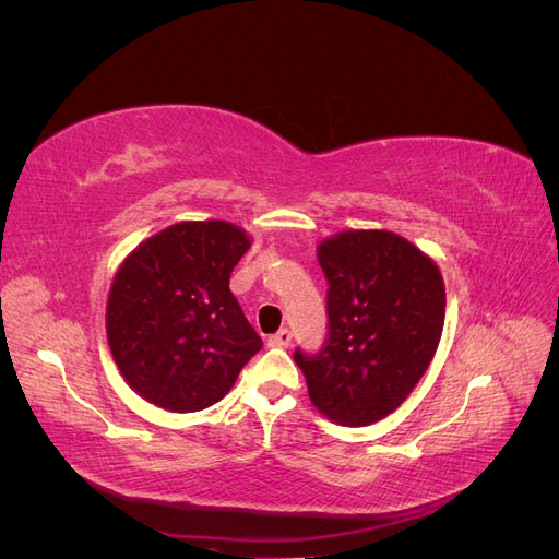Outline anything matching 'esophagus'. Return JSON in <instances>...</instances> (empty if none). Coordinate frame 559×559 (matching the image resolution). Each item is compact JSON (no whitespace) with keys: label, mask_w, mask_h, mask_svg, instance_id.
I'll return each instance as SVG.
<instances>
[{"label":"esophagus","mask_w":559,"mask_h":559,"mask_svg":"<svg viewBox=\"0 0 559 559\" xmlns=\"http://www.w3.org/2000/svg\"><path fill=\"white\" fill-rule=\"evenodd\" d=\"M270 347H289L292 345V331L289 329H280L275 335L267 337Z\"/></svg>","instance_id":"esophagus-1"}]
</instances>
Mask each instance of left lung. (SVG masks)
I'll use <instances>...</instances> for the list:
<instances>
[{
	"instance_id": "obj_1",
	"label": "left lung",
	"mask_w": 559,
	"mask_h": 559,
	"mask_svg": "<svg viewBox=\"0 0 559 559\" xmlns=\"http://www.w3.org/2000/svg\"><path fill=\"white\" fill-rule=\"evenodd\" d=\"M329 280V341L296 352L314 408L343 427L394 413L441 343L445 284L438 263L392 230H343L317 245Z\"/></svg>"
}]
</instances>
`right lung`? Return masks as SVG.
Masks as SVG:
<instances>
[{
	"mask_svg": "<svg viewBox=\"0 0 559 559\" xmlns=\"http://www.w3.org/2000/svg\"><path fill=\"white\" fill-rule=\"evenodd\" d=\"M251 238L222 218L179 222L118 265L107 298V343L132 392L173 413L222 401L263 347L230 273Z\"/></svg>",
	"mask_w": 559,
	"mask_h": 559,
	"instance_id": "add662e5",
	"label": "right lung"
}]
</instances>
